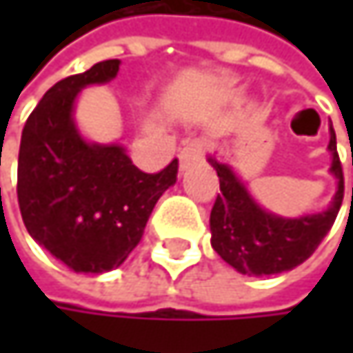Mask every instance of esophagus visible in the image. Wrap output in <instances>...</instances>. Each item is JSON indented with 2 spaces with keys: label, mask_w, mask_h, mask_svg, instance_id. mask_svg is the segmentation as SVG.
Masks as SVG:
<instances>
[{
  "label": "esophagus",
  "mask_w": 353,
  "mask_h": 353,
  "mask_svg": "<svg viewBox=\"0 0 353 353\" xmlns=\"http://www.w3.org/2000/svg\"><path fill=\"white\" fill-rule=\"evenodd\" d=\"M206 153V143L200 141V139H194L190 141L181 151H179V168L183 170L185 165L194 163V161H200Z\"/></svg>",
  "instance_id": "34e87169"
}]
</instances>
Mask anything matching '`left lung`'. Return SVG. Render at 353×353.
<instances>
[{
	"label": "left lung",
	"instance_id": "obj_1",
	"mask_svg": "<svg viewBox=\"0 0 353 353\" xmlns=\"http://www.w3.org/2000/svg\"><path fill=\"white\" fill-rule=\"evenodd\" d=\"M331 130L329 151L333 155L331 174L337 177V192L325 212L301 219H282L265 212L249 196L233 170L208 157L221 181V194L210 212V243L214 251L237 272L247 276H272L288 272L309 259L331 231L343 200V170L337 155L335 130ZM353 196V188H352Z\"/></svg>",
	"mask_w": 353,
	"mask_h": 353
}]
</instances>
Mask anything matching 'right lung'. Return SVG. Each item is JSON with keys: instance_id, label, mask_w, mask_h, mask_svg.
I'll return each mask as SVG.
<instances>
[{"instance_id": "add662e5", "label": "right lung", "mask_w": 353, "mask_h": 353, "mask_svg": "<svg viewBox=\"0 0 353 353\" xmlns=\"http://www.w3.org/2000/svg\"><path fill=\"white\" fill-rule=\"evenodd\" d=\"M118 59L54 83L28 116L18 155V204L36 243L79 274L118 268L176 183L177 159L145 174L118 145H92L73 122L81 88L116 77Z\"/></svg>"}]
</instances>
